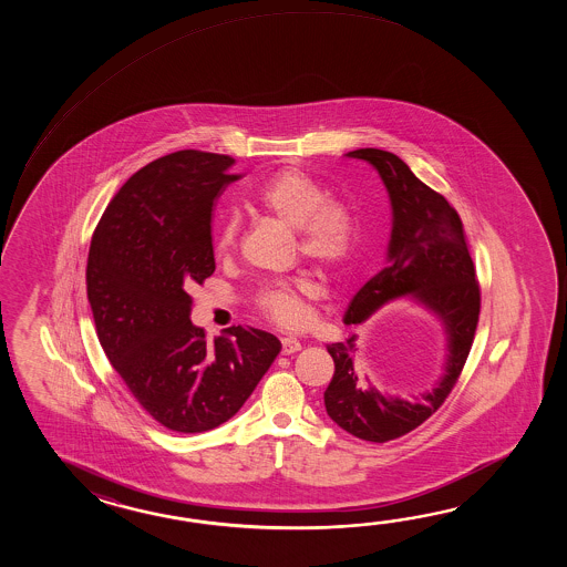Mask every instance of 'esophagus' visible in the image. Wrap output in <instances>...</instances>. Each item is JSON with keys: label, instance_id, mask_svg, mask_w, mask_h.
Wrapping results in <instances>:
<instances>
[{"label": "esophagus", "instance_id": "obj_1", "mask_svg": "<svg viewBox=\"0 0 567 567\" xmlns=\"http://www.w3.org/2000/svg\"><path fill=\"white\" fill-rule=\"evenodd\" d=\"M301 349L300 340L293 337L281 338V354H293Z\"/></svg>", "mask_w": 567, "mask_h": 567}]
</instances>
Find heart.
Listing matches in <instances>:
<instances>
[{"instance_id":"obj_1","label":"heart","mask_w":567,"mask_h":567,"mask_svg":"<svg viewBox=\"0 0 567 567\" xmlns=\"http://www.w3.org/2000/svg\"><path fill=\"white\" fill-rule=\"evenodd\" d=\"M255 213L293 229L301 257L324 274H338L357 249L359 229L350 206L326 198V190L300 169H281L249 198ZM239 239V220L227 218L218 230L217 251L229 254ZM308 276L274 279L257 289L255 306L271 322L298 326L306 318L303 300L313 293Z\"/></svg>"}]
</instances>
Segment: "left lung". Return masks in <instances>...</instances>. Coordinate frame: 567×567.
<instances>
[{"mask_svg": "<svg viewBox=\"0 0 567 567\" xmlns=\"http://www.w3.org/2000/svg\"><path fill=\"white\" fill-rule=\"evenodd\" d=\"M379 172L393 208L386 264L350 301L344 324H361L385 301L411 296L437 316L446 332V367L434 391L410 403L381 395L357 367V334L328 344L334 374L324 405L344 432L374 444L410 434L442 408L471 354L481 316V284L456 208L423 184L401 157L374 147L347 154Z\"/></svg>", "mask_w": 567, "mask_h": 567, "instance_id": "8db88e82", "label": "left lung"}]
</instances>
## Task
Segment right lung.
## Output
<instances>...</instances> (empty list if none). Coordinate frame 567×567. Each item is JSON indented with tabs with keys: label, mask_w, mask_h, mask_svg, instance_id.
I'll use <instances>...</instances> for the list:
<instances>
[{
	"label": "right lung",
	"mask_w": 567,
	"mask_h": 567,
	"mask_svg": "<svg viewBox=\"0 0 567 567\" xmlns=\"http://www.w3.org/2000/svg\"><path fill=\"white\" fill-rule=\"evenodd\" d=\"M235 159L198 150L157 157L113 196L86 259L96 337L157 423L200 434L230 420L278 357V338L230 326L215 342L190 322L196 284L215 271L213 210Z\"/></svg>",
	"instance_id": "right-lung-1"
}]
</instances>
